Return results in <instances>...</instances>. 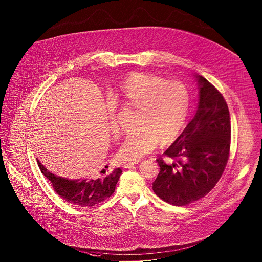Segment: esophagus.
Returning <instances> with one entry per match:
<instances>
[{"label": "esophagus", "mask_w": 262, "mask_h": 262, "mask_svg": "<svg viewBox=\"0 0 262 262\" xmlns=\"http://www.w3.org/2000/svg\"><path fill=\"white\" fill-rule=\"evenodd\" d=\"M139 162H140V161H135V162H129V163H126V164H124V165H123V168H124V169H128V168H132V167L136 166L137 164H139Z\"/></svg>", "instance_id": "34e87169"}]
</instances>
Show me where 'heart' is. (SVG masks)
Wrapping results in <instances>:
<instances>
[{"instance_id": "heart-1", "label": "heart", "mask_w": 262, "mask_h": 262, "mask_svg": "<svg viewBox=\"0 0 262 262\" xmlns=\"http://www.w3.org/2000/svg\"><path fill=\"white\" fill-rule=\"evenodd\" d=\"M116 99L126 107L136 108L135 126L117 157L121 161H138L152 152L160 142H172L179 134L188 111L189 94L178 81H164L157 76L138 73L124 80ZM107 120L113 134L119 133L115 109L107 104Z\"/></svg>"}]
</instances>
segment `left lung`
I'll return each mask as SVG.
<instances>
[{"label":"left lung","instance_id":"8db88e82","mask_svg":"<svg viewBox=\"0 0 262 262\" xmlns=\"http://www.w3.org/2000/svg\"><path fill=\"white\" fill-rule=\"evenodd\" d=\"M192 119L158 158L160 172L153 190L164 202L183 207L206 196L221 178L230 154L231 123L223 95L203 76Z\"/></svg>","mask_w":262,"mask_h":262}]
</instances>
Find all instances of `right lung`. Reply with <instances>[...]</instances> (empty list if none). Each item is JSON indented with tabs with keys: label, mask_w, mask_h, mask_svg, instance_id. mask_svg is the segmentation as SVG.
Instances as JSON below:
<instances>
[{
	"label": "right lung",
	"mask_w": 262,
	"mask_h": 262,
	"mask_svg": "<svg viewBox=\"0 0 262 262\" xmlns=\"http://www.w3.org/2000/svg\"><path fill=\"white\" fill-rule=\"evenodd\" d=\"M41 173L52 182L54 191L64 201L74 206L91 208L112 195L116 183L122 173L116 168L104 177H85L81 179H69L56 176L37 160Z\"/></svg>",
	"instance_id": "right-lung-1"
}]
</instances>
